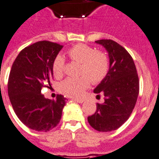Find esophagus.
<instances>
[{
    "instance_id": "obj_1",
    "label": "esophagus",
    "mask_w": 159,
    "mask_h": 159,
    "mask_svg": "<svg viewBox=\"0 0 159 159\" xmlns=\"http://www.w3.org/2000/svg\"><path fill=\"white\" fill-rule=\"evenodd\" d=\"M74 102H78V103H82L84 102V99H82V98H74Z\"/></svg>"
}]
</instances>
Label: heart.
<instances>
[{
	"mask_svg": "<svg viewBox=\"0 0 159 159\" xmlns=\"http://www.w3.org/2000/svg\"><path fill=\"white\" fill-rule=\"evenodd\" d=\"M72 61L81 63L80 76L78 78H68L59 84V90L70 97L78 98L84 90L93 83H99L104 80L110 70L108 55L102 50H97L94 47L86 44H77L67 51ZM65 59L62 55L57 54L52 64L53 75L59 78L64 73Z\"/></svg>",
	"mask_w": 159,
	"mask_h": 159,
	"instance_id": "b5f03b06",
	"label": "heart"
}]
</instances>
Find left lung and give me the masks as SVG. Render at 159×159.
Wrapping results in <instances>:
<instances>
[{"label":"left lung","instance_id":"1","mask_svg":"<svg viewBox=\"0 0 159 159\" xmlns=\"http://www.w3.org/2000/svg\"><path fill=\"white\" fill-rule=\"evenodd\" d=\"M106 48L110 57V70L94 89L104 93V102L97 103V110L88 117L89 125L100 132L119 128L129 118L139 93V79L132 57L126 49L110 39L95 41Z\"/></svg>","mask_w":159,"mask_h":159}]
</instances>
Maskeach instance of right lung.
Instances as JSON below:
<instances>
[{"mask_svg":"<svg viewBox=\"0 0 159 159\" xmlns=\"http://www.w3.org/2000/svg\"><path fill=\"white\" fill-rule=\"evenodd\" d=\"M62 47L49 41H38L22 49L11 68L10 102L22 123L36 131H49L61 118L66 98L60 94L56 100L45 98L41 89L51 86L53 61Z\"/></svg>","mask_w":159,"mask_h":159,"instance_id":"add662e5","label":"right lung"}]
</instances>
